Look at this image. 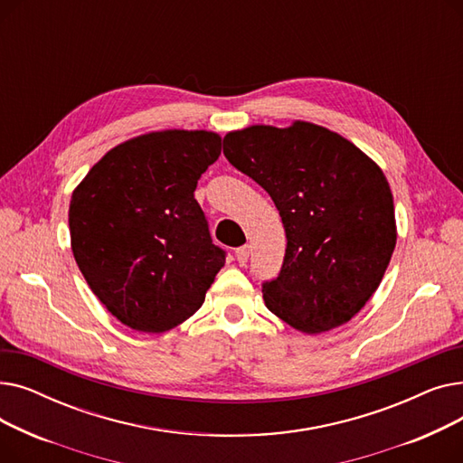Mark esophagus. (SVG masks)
<instances>
[{
  "label": "esophagus",
  "instance_id": "1",
  "mask_svg": "<svg viewBox=\"0 0 463 463\" xmlns=\"http://www.w3.org/2000/svg\"><path fill=\"white\" fill-rule=\"evenodd\" d=\"M250 251H251V248L250 246H241V248H238L236 250V260L240 262V266H244L246 262H248V259H250Z\"/></svg>",
  "mask_w": 463,
  "mask_h": 463
}]
</instances>
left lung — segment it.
Instances as JSON below:
<instances>
[{
  "label": "left lung",
  "mask_w": 463,
  "mask_h": 463,
  "mask_svg": "<svg viewBox=\"0 0 463 463\" xmlns=\"http://www.w3.org/2000/svg\"><path fill=\"white\" fill-rule=\"evenodd\" d=\"M223 154L279 210L287 250L266 307L293 328L345 325L377 290L396 248L391 187L353 142L321 126H253L223 138Z\"/></svg>",
  "instance_id": "8db88e82"
}]
</instances>
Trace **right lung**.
Listing matches in <instances>:
<instances>
[{
	"instance_id": "right-lung-1",
	"label": "right lung",
	"mask_w": 463,
	"mask_h": 463,
	"mask_svg": "<svg viewBox=\"0 0 463 463\" xmlns=\"http://www.w3.org/2000/svg\"><path fill=\"white\" fill-rule=\"evenodd\" d=\"M222 154L210 131H157L116 146L72 191L71 248L90 288L126 326L161 334L197 311L227 253L194 201Z\"/></svg>"
}]
</instances>
